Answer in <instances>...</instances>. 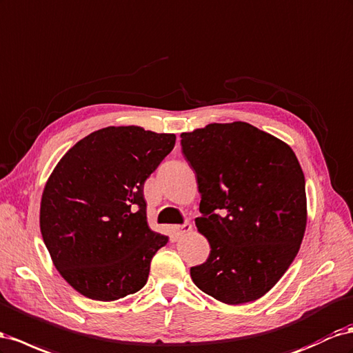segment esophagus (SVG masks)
I'll return each mask as SVG.
<instances>
[{
	"mask_svg": "<svg viewBox=\"0 0 353 353\" xmlns=\"http://www.w3.org/2000/svg\"><path fill=\"white\" fill-rule=\"evenodd\" d=\"M174 232H175V234H176V236L187 234L188 232H192V223H190V221H185L184 224L175 225V227H174Z\"/></svg>",
	"mask_w": 353,
	"mask_h": 353,
	"instance_id": "1",
	"label": "esophagus"
}]
</instances>
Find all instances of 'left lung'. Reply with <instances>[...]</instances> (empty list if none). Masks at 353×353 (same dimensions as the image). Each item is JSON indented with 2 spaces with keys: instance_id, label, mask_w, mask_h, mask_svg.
I'll list each match as a JSON object with an SVG mask.
<instances>
[{
  "instance_id": "1",
  "label": "left lung",
  "mask_w": 353,
  "mask_h": 353,
  "mask_svg": "<svg viewBox=\"0 0 353 353\" xmlns=\"http://www.w3.org/2000/svg\"><path fill=\"white\" fill-rule=\"evenodd\" d=\"M202 196L196 227L208 260L190 269L199 290L225 304L269 292L306 230V183L294 151L250 123H212L181 133Z\"/></svg>"
}]
</instances>
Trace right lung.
<instances>
[{
  "mask_svg": "<svg viewBox=\"0 0 353 353\" xmlns=\"http://www.w3.org/2000/svg\"><path fill=\"white\" fill-rule=\"evenodd\" d=\"M175 139L139 126L103 128L79 141L47 179L43 241L54 268L84 297L114 301L147 283L168 236L148 227L144 183Z\"/></svg>",
  "mask_w": 353,
  "mask_h": 353,
  "instance_id": "right-lung-1",
  "label": "right lung"
}]
</instances>
